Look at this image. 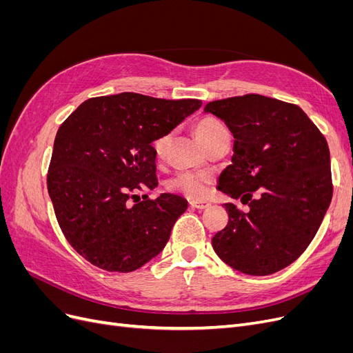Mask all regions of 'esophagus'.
<instances>
[{
  "label": "esophagus",
  "mask_w": 353,
  "mask_h": 353,
  "mask_svg": "<svg viewBox=\"0 0 353 353\" xmlns=\"http://www.w3.org/2000/svg\"><path fill=\"white\" fill-rule=\"evenodd\" d=\"M190 205L196 209H208L210 206V203L206 200H193L190 201Z\"/></svg>",
  "instance_id": "34e87169"
}]
</instances>
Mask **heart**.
I'll use <instances>...</instances> for the list:
<instances>
[{
	"mask_svg": "<svg viewBox=\"0 0 353 353\" xmlns=\"http://www.w3.org/2000/svg\"><path fill=\"white\" fill-rule=\"evenodd\" d=\"M222 131H225V126H223L219 121L213 119V117H203V119L197 121L194 125V132L199 140L203 143V145H206ZM166 143H168V137H160L154 141V154L157 157L163 154ZM210 183L212 179L206 174L183 170V172H178L175 176L169 179L168 188L172 191H178V193L187 194L190 197L200 199L206 194L208 185Z\"/></svg>",
	"mask_w": 353,
	"mask_h": 353,
	"instance_id": "obj_1",
	"label": "heart"
}]
</instances>
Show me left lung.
<instances>
[{
  "label": "left lung",
  "instance_id": "obj_1",
  "mask_svg": "<svg viewBox=\"0 0 353 353\" xmlns=\"http://www.w3.org/2000/svg\"><path fill=\"white\" fill-rule=\"evenodd\" d=\"M205 112L236 138L218 190L250 208L227 203L213 250L243 274L280 271L306 250L333 197L325 137L299 105L259 94L210 101Z\"/></svg>",
  "mask_w": 353,
  "mask_h": 353
}]
</instances>
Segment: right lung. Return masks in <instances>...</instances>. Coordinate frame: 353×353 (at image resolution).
Listing matches in <instances>:
<instances>
[{
  "mask_svg": "<svg viewBox=\"0 0 353 353\" xmlns=\"http://www.w3.org/2000/svg\"><path fill=\"white\" fill-rule=\"evenodd\" d=\"M201 105L137 92L83 101L59 128L47 187L72 248L110 272H131L163 250L188 203L175 194L134 200L157 187L153 141Z\"/></svg>",
  "mask_w": 353,
  "mask_h": 353,
  "instance_id": "right-lung-1",
  "label": "right lung"
}]
</instances>
